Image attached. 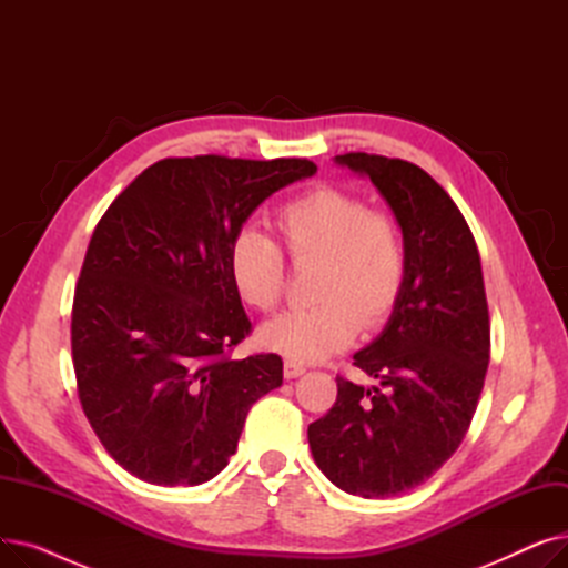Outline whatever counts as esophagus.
Wrapping results in <instances>:
<instances>
[{
	"label": "esophagus",
	"mask_w": 568,
	"mask_h": 568,
	"mask_svg": "<svg viewBox=\"0 0 568 568\" xmlns=\"http://www.w3.org/2000/svg\"><path fill=\"white\" fill-rule=\"evenodd\" d=\"M304 373H306V366H304L302 362L287 359L285 366H283V375H285L287 379H294V377H300V375H304Z\"/></svg>",
	"instance_id": "1"
}]
</instances>
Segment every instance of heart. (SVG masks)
I'll list each match as a JSON object with an SVG mask.
<instances>
[{
    "label": "heart",
    "instance_id": "1",
    "mask_svg": "<svg viewBox=\"0 0 568 568\" xmlns=\"http://www.w3.org/2000/svg\"><path fill=\"white\" fill-rule=\"evenodd\" d=\"M274 227L278 244L253 227L234 234L230 276L236 294L260 313L276 311L287 283L285 252L296 268L313 264V304L266 322L264 347L294 362H317L347 347L359 326L371 332L392 317L407 281V239L394 214L368 209L354 191L315 186L287 200Z\"/></svg>",
    "mask_w": 568,
    "mask_h": 568
}]
</instances>
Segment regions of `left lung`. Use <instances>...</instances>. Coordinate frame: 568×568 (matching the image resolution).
<instances>
[{"mask_svg": "<svg viewBox=\"0 0 568 568\" xmlns=\"http://www.w3.org/2000/svg\"><path fill=\"white\" fill-rule=\"evenodd\" d=\"M394 209L407 239V281L389 324L354 366L379 384L338 375V396L308 426L317 467L349 495L384 499L422 486L460 446L490 362V315L474 234L435 179L403 159L336 156Z\"/></svg>", "mask_w": 568, "mask_h": 568, "instance_id": "1", "label": "left lung"}]
</instances>
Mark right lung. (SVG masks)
Instances as JSON below:
<instances>
[{"mask_svg": "<svg viewBox=\"0 0 568 568\" xmlns=\"http://www.w3.org/2000/svg\"><path fill=\"white\" fill-rule=\"evenodd\" d=\"M315 172L308 159H163L101 216L73 296V368L89 424L138 479H214L253 403L283 384L278 354L232 359L253 324L230 244L268 195Z\"/></svg>", "mask_w": 568, "mask_h": 568, "instance_id": "right-lung-1", "label": "right lung"}]
</instances>
